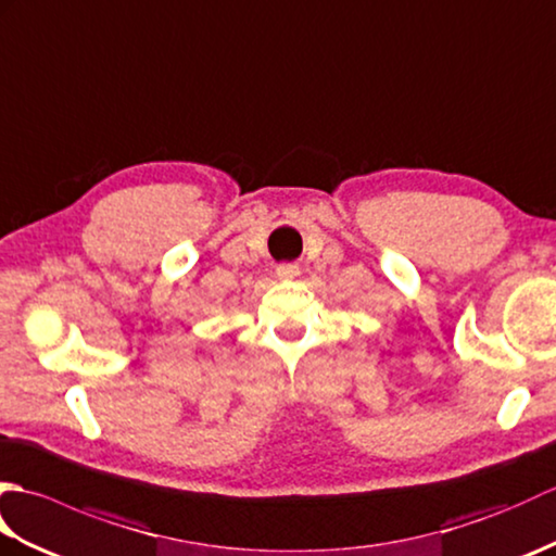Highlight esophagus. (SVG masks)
<instances>
[{
    "label": "esophagus",
    "mask_w": 556,
    "mask_h": 556,
    "mask_svg": "<svg viewBox=\"0 0 556 556\" xmlns=\"http://www.w3.org/2000/svg\"><path fill=\"white\" fill-rule=\"evenodd\" d=\"M277 277H279V279H293V277H299V265H293V263H281V265H277Z\"/></svg>",
    "instance_id": "1"
}]
</instances>
